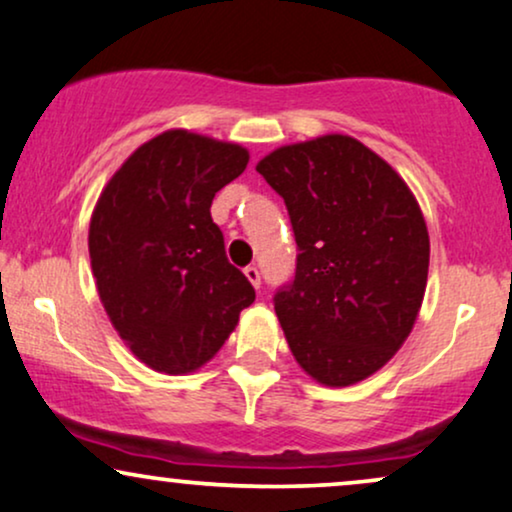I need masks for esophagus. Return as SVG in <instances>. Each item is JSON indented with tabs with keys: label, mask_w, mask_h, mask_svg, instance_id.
<instances>
[{
	"label": "esophagus",
	"mask_w": 512,
	"mask_h": 512,
	"mask_svg": "<svg viewBox=\"0 0 512 512\" xmlns=\"http://www.w3.org/2000/svg\"><path fill=\"white\" fill-rule=\"evenodd\" d=\"M244 275H246V280H249L256 289L261 287V270H258L256 266H246L244 268Z\"/></svg>",
	"instance_id": "obj_1"
}]
</instances>
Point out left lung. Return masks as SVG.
<instances>
[{"instance_id":"1","label":"left lung","mask_w":512,"mask_h":512,"mask_svg":"<svg viewBox=\"0 0 512 512\" xmlns=\"http://www.w3.org/2000/svg\"><path fill=\"white\" fill-rule=\"evenodd\" d=\"M285 199L299 256L275 313L296 363L327 387L370 377L401 349L430 268L425 218L401 175L349 135L258 161Z\"/></svg>"}]
</instances>
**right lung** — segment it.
I'll return each mask as SVG.
<instances>
[{"label":"right lung","instance_id":"right-lung-1","mask_svg":"<svg viewBox=\"0 0 512 512\" xmlns=\"http://www.w3.org/2000/svg\"><path fill=\"white\" fill-rule=\"evenodd\" d=\"M249 151L187 130L144 142L104 187L90 220L99 299L149 368L185 375L216 356L256 292L227 261L211 218Z\"/></svg>","mask_w":512,"mask_h":512}]
</instances>
